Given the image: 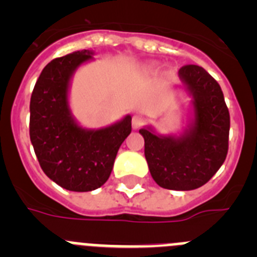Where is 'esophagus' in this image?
<instances>
[{
  "label": "esophagus",
  "instance_id": "34e87169",
  "mask_svg": "<svg viewBox=\"0 0 257 257\" xmlns=\"http://www.w3.org/2000/svg\"><path fill=\"white\" fill-rule=\"evenodd\" d=\"M144 118L142 117V115L139 114H135L133 117V121H131V124H133V128L134 130H138V128H140V127L144 124Z\"/></svg>",
  "mask_w": 257,
  "mask_h": 257
}]
</instances>
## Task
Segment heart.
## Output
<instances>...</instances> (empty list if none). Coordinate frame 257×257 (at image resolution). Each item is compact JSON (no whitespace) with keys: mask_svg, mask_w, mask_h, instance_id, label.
<instances>
[{"mask_svg":"<svg viewBox=\"0 0 257 257\" xmlns=\"http://www.w3.org/2000/svg\"><path fill=\"white\" fill-rule=\"evenodd\" d=\"M157 68H158V63H149V64L147 65V69H148L149 72H153Z\"/></svg>","mask_w":257,"mask_h":257,"instance_id":"obj_1","label":"heart"}]
</instances>
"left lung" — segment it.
<instances>
[{"mask_svg":"<svg viewBox=\"0 0 257 257\" xmlns=\"http://www.w3.org/2000/svg\"><path fill=\"white\" fill-rule=\"evenodd\" d=\"M179 86L192 97L187 127L161 135L148 124L139 131L152 178L160 187L193 190L205 185L228 153L230 118L219 83L199 65L179 70Z\"/></svg>","mask_w":257,"mask_h":257,"instance_id":"1","label":"left lung"}]
</instances>
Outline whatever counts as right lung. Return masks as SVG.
I'll return each mask as SVG.
<instances>
[{"instance_id":"add662e5","label":"right lung","mask_w":257,"mask_h":257,"mask_svg":"<svg viewBox=\"0 0 257 257\" xmlns=\"http://www.w3.org/2000/svg\"><path fill=\"white\" fill-rule=\"evenodd\" d=\"M94 55L92 50H81L50 61L38 77L29 105V136L41 169L72 192H91L104 185L118 149L131 133L130 114L109 126L86 128L72 113V78Z\"/></svg>"}]
</instances>
